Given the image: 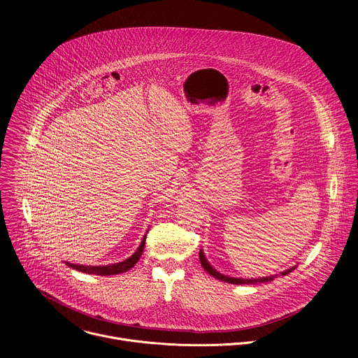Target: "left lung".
<instances>
[{
	"label": "left lung",
	"mask_w": 358,
	"mask_h": 358,
	"mask_svg": "<svg viewBox=\"0 0 358 358\" xmlns=\"http://www.w3.org/2000/svg\"><path fill=\"white\" fill-rule=\"evenodd\" d=\"M199 262H201L202 268L206 269L211 276H214V278H217V279H220V280H222V282L232 283V285H248V283H258V282L262 283V282H271V280H273V278H275V276H268V278H261V279H239V278H229V276H225V275L217 272V271L208 264V261L206 259V257H203L202 250H199ZM289 272H292V269H289V271H286V272H282V275H286V273H289Z\"/></svg>",
	"instance_id": "8db88e82"
}]
</instances>
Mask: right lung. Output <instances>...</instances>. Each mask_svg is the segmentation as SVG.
<instances>
[{
  "label": "right lung",
  "instance_id": "add662e5",
  "mask_svg": "<svg viewBox=\"0 0 358 358\" xmlns=\"http://www.w3.org/2000/svg\"><path fill=\"white\" fill-rule=\"evenodd\" d=\"M144 245H145V236L143 238L138 249L131 255V257L123 262H119V264H113V265H108V266H86V265H73V264H69L66 262V265L72 269H76L79 272H83V273H89V275H99V276H108V275H119V273H123V272H127L129 269H131L137 261L140 259L141 253H143V249H144Z\"/></svg>",
  "mask_w": 358,
  "mask_h": 358
}]
</instances>
